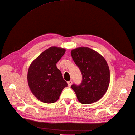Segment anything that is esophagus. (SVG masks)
<instances>
[{
    "label": "esophagus",
    "instance_id": "esophagus-1",
    "mask_svg": "<svg viewBox=\"0 0 135 135\" xmlns=\"http://www.w3.org/2000/svg\"><path fill=\"white\" fill-rule=\"evenodd\" d=\"M68 83L69 87H70L71 85H72V84H73V81H72V80H70V81H68Z\"/></svg>",
    "mask_w": 135,
    "mask_h": 135
}]
</instances>
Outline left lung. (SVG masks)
Listing matches in <instances>:
<instances>
[{
    "mask_svg": "<svg viewBox=\"0 0 135 135\" xmlns=\"http://www.w3.org/2000/svg\"><path fill=\"white\" fill-rule=\"evenodd\" d=\"M71 55L82 74L81 83L71 86L78 100L83 104L99 100L107 92L110 83L107 62L103 56L88 47L72 50Z\"/></svg>",
    "mask_w": 135,
    "mask_h": 135,
    "instance_id": "1",
    "label": "left lung"
}]
</instances>
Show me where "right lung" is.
I'll use <instances>...</instances> for the list:
<instances>
[{
  "label": "right lung",
  "instance_id": "right-lung-1",
  "mask_svg": "<svg viewBox=\"0 0 135 135\" xmlns=\"http://www.w3.org/2000/svg\"><path fill=\"white\" fill-rule=\"evenodd\" d=\"M65 48L51 47L43 52L30 64L27 82L32 94L40 101L54 103L68 87L56 64L64 55Z\"/></svg>",
  "mask_w": 135,
  "mask_h": 135
}]
</instances>
